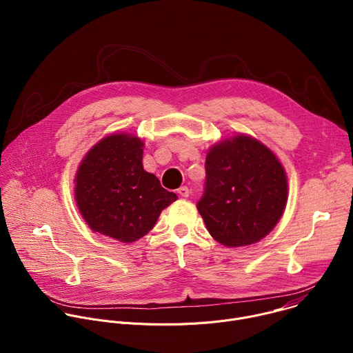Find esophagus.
Here are the masks:
<instances>
[{"label":"esophagus","mask_w":353,"mask_h":353,"mask_svg":"<svg viewBox=\"0 0 353 353\" xmlns=\"http://www.w3.org/2000/svg\"><path fill=\"white\" fill-rule=\"evenodd\" d=\"M177 192H179L180 196H184V198H187L190 195V190L185 185H181L180 188H177Z\"/></svg>","instance_id":"esophagus-1"}]
</instances>
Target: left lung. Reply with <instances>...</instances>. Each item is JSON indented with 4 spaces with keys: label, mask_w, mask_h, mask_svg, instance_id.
<instances>
[{
    "label": "left lung",
    "mask_w": 353,
    "mask_h": 353,
    "mask_svg": "<svg viewBox=\"0 0 353 353\" xmlns=\"http://www.w3.org/2000/svg\"><path fill=\"white\" fill-rule=\"evenodd\" d=\"M196 210L210 234L226 247L250 245L279 222L288 203L286 172L257 138L236 134L212 145Z\"/></svg>",
    "instance_id": "8db88e82"
}]
</instances>
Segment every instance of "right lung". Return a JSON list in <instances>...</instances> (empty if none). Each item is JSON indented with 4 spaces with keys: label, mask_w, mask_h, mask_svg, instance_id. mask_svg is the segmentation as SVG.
<instances>
[{
    "label": "right lung",
    "mask_w": 353,
    "mask_h": 353,
    "mask_svg": "<svg viewBox=\"0 0 353 353\" xmlns=\"http://www.w3.org/2000/svg\"><path fill=\"white\" fill-rule=\"evenodd\" d=\"M142 154L139 137L114 132L83 157L74 191L77 207L93 232L121 243L137 241L177 199L155 174L143 170Z\"/></svg>",
    "instance_id": "add662e5"
}]
</instances>
